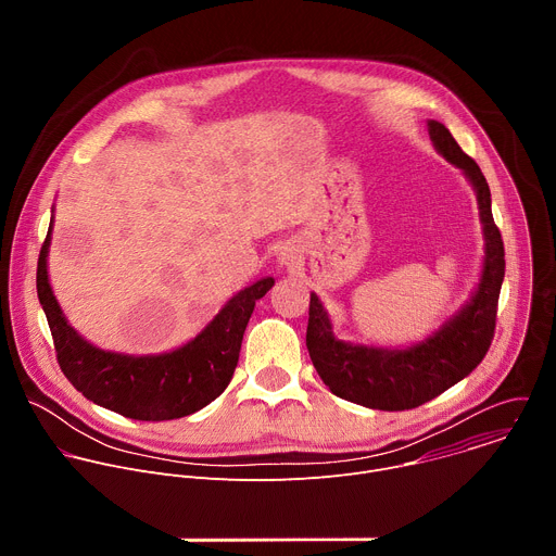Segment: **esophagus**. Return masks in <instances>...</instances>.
Listing matches in <instances>:
<instances>
[{"instance_id": "1", "label": "esophagus", "mask_w": 556, "mask_h": 556, "mask_svg": "<svg viewBox=\"0 0 556 556\" xmlns=\"http://www.w3.org/2000/svg\"><path fill=\"white\" fill-rule=\"evenodd\" d=\"M299 260H301V255H299V249H296L294 244L286 242L283 247H279V262H281V264L292 266V264H296Z\"/></svg>"}]
</instances>
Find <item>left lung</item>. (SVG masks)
I'll use <instances>...</instances> for the list:
<instances>
[{
  "instance_id": "1",
  "label": "left lung",
  "mask_w": 556,
  "mask_h": 556,
  "mask_svg": "<svg viewBox=\"0 0 556 556\" xmlns=\"http://www.w3.org/2000/svg\"><path fill=\"white\" fill-rule=\"evenodd\" d=\"M429 134L435 149L459 167L478 191L486 237V260L478 292L431 339L401 352L337 341L319 296L309 294L305 345L314 369L339 399L380 412L416 409L433 401L482 363L495 337L506 260L502 232L491 211V189L478 163L462 151L442 123L431 121Z\"/></svg>"
}]
</instances>
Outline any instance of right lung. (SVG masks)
<instances>
[{
  "instance_id": "right-lung-1",
  "label": "right lung",
  "mask_w": 556,
  "mask_h": 556,
  "mask_svg": "<svg viewBox=\"0 0 556 556\" xmlns=\"http://www.w3.org/2000/svg\"><path fill=\"white\" fill-rule=\"evenodd\" d=\"M50 230L37 262V294L52 332L56 363L88 401L131 420H174L200 412L228 387L240 361L244 330L255 301L275 279L266 277L235 294L215 319L185 348L161 356L103 352L78 337L65 321L48 283Z\"/></svg>"
}]
</instances>
